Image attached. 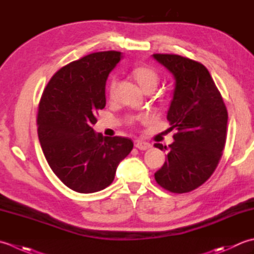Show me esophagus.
<instances>
[{
    "label": "esophagus",
    "instance_id": "obj_1",
    "mask_svg": "<svg viewBox=\"0 0 254 254\" xmlns=\"http://www.w3.org/2000/svg\"><path fill=\"white\" fill-rule=\"evenodd\" d=\"M136 148H138L139 150H148L151 148V143H149L147 141H143V140H139L136 143Z\"/></svg>",
    "mask_w": 254,
    "mask_h": 254
}]
</instances>
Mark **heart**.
Wrapping results in <instances>:
<instances>
[{
  "label": "heart",
  "mask_w": 254,
  "mask_h": 254,
  "mask_svg": "<svg viewBox=\"0 0 254 254\" xmlns=\"http://www.w3.org/2000/svg\"><path fill=\"white\" fill-rule=\"evenodd\" d=\"M132 75L134 77V80L138 82V84L142 87L143 91L154 90L160 80V75L157 70H154L149 65L136 66V68L132 70ZM116 85V77H113L110 84H108V95H110V97H113L114 93H115Z\"/></svg>",
  "instance_id": "b5f03b06"
}]
</instances>
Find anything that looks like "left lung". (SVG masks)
<instances>
[{
  "mask_svg": "<svg viewBox=\"0 0 254 254\" xmlns=\"http://www.w3.org/2000/svg\"><path fill=\"white\" fill-rule=\"evenodd\" d=\"M153 58L174 75L175 89L168 112L174 142L168 159L154 173L162 189L189 193L203 185L218 165L227 139L228 112L208 70L200 62L173 54H154Z\"/></svg>",
  "mask_w": 254,
  "mask_h": 254,
  "instance_id": "8db88e82",
  "label": "left lung"
}]
</instances>
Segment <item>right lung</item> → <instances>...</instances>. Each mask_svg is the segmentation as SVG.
I'll return each mask as SVG.
<instances>
[{
	"mask_svg": "<svg viewBox=\"0 0 254 254\" xmlns=\"http://www.w3.org/2000/svg\"><path fill=\"white\" fill-rule=\"evenodd\" d=\"M122 53L100 51L57 71L39 101L37 126L41 149L60 181L77 193L111 185L117 165L132 150L126 137L95 133L96 114L106 105L105 84Z\"/></svg>",
	"mask_w": 254,
	"mask_h": 254,
	"instance_id": "right-lung-1",
	"label": "right lung"
}]
</instances>
